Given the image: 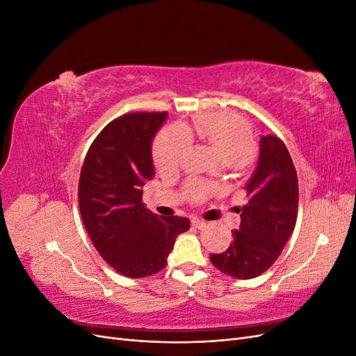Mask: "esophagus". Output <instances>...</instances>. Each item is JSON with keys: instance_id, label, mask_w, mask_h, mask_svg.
I'll use <instances>...</instances> for the list:
<instances>
[{"instance_id": "obj_1", "label": "esophagus", "mask_w": 356, "mask_h": 356, "mask_svg": "<svg viewBox=\"0 0 356 356\" xmlns=\"http://www.w3.org/2000/svg\"><path fill=\"white\" fill-rule=\"evenodd\" d=\"M191 225H193V227H196V229H203L207 224H204V221H202L199 218H193Z\"/></svg>"}]
</instances>
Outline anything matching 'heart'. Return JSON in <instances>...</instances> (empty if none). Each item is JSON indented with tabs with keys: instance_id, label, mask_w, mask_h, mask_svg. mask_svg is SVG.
<instances>
[{
	"instance_id": "obj_1",
	"label": "heart",
	"mask_w": 356,
	"mask_h": 356,
	"mask_svg": "<svg viewBox=\"0 0 356 356\" xmlns=\"http://www.w3.org/2000/svg\"><path fill=\"white\" fill-rule=\"evenodd\" d=\"M190 136H196L208 144L225 165L246 163L254 154V138L251 127L243 118L232 113H209L195 118L191 126L170 124L161 131L153 144V160L159 170L168 172L178 168L190 145ZM213 190L202 181H190L186 193L197 202Z\"/></svg>"
}]
</instances>
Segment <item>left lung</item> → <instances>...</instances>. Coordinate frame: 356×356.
Returning <instances> with one entry per match:
<instances>
[{
    "instance_id": "8db88e82",
    "label": "left lung",
    "mask_w": 356,
    "mask_h": 356,
    "mask_svg": "<svg viewBox=\"0 0 356 356\" xmlns=\"http://www.w3.org/2000/svg\"><path fill=\"white\" fill-rule=\"evenodd\" d=\"M248 202L241 212V227L221 254H211L220 272L236 279L260 276L281 255L293 234L298 208V181L285 144L275 135L260 139V156L245 186Z\"/></svg>"
}]
</instances>
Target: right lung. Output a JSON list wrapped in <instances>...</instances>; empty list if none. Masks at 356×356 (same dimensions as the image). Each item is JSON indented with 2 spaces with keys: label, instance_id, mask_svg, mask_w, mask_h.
Returning <instances> with one entry per match:
<instances>
[{
  "label": "right lung",
  "instance_id": "right-lung-1",
  "mask_svg": "<svg viewBox=\"0 0 356 356\" xmlns=\"http://www.w3.org/2000/svg\"><path fill=\"white\" fill-rule=\"evenodd\" d=\"M168 113L124 114L95 138L80 174L79 204L84 227L104 260L127 277H145L168 263L184 217H157L143 203L154 175L152 143Z\"/></svg>",
  "mask_w": 356,
  "mask_h": 356
}]
</instances>
